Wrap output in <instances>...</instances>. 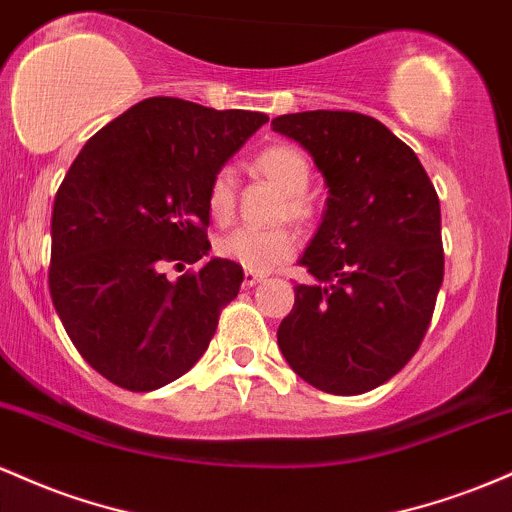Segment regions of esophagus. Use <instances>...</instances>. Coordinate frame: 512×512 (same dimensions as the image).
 I'll list each match as a JSON object with an SVG mask.
<instances>
[{
	"label": "esophagus",
	"mask_w": 512,
	"mask_h": 512,
	"mask_svg": "<svg viewBox=\"0 0 512 512\" xmlns=\"http://www.w3.org/2000/svg\"><path fill=\"white\" fill-rule=\"evenodd\" d=\"M263 280V275L261 273H254V271H246L244 273V285L246 287H254V285H258Z\"/></svg>",
	"instance_id": "obj_1"
}]
</instances>
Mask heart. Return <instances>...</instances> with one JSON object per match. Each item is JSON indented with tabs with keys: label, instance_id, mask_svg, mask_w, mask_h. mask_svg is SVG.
<instances>
[{
	"label": "heart",
	"instance_id": "obj_1",
	"mask_svg": "<svg viewBox=\"0 0 512 512\" xmlns=\"http://www.w3.org/2000/svg\"><path fill=\"white\" fill-rule=\"evenodd\" d=\"M256 169L273 181L280 191L285 193V210L292 220L307 222L312 217V205L304 198L312 169H309L307 157L300 149L290 145H273L263 149L256 157ZM205 205L217 225H227L234 217L237 208V176L225 166L210 179L208 193H205ZM297 249V237L287 227L254 229L239 227L217 239L215 251L225 261L237 263L244 271L263 273L280 266Z\"/></svg>",
	"mask_w": 512,
	"mask_h": 512
}]
</instances>
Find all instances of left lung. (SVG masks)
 Returning a JSON list of instances; mask_svg holds the SVG:
<instances>
[{
    "label": "left lung",
    "instance_id": "1",
    "mask_svg": "<svg viewBox=\"0 0 512 512\" xmlns=\"http://www.w3.org/2000/svg\"><path fill=\"white\" fill-rule=\"evenodd\" d=\"M271 128L312 154L329 188L300 256L314 283L295 287L278 346L321 392H370L409 363L433 317L445 273L438 193L413 149L363 113H287Z\"/></svg>",
    "mask_w": 512,
    "mask_h": 512
}]
</instances>
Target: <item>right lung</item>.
I'll list each match as a JSON object with an SVG mask.
<instances>
[{
    "label": "right lung",
    "mask_w": 512,
    "mask_h": 512,
    "mask_svg": "<svg viewBox=\"0 0 512 512\" xmlns=\"http://www.w3.org/2000/svg\"><path fill=\"white\" fill-rule=\"evenodd\" d=\"M154 96L86 142L53 205L50 295L67 336L106 380L152 392L203 358L244 271L210 254V179L266 123Z\"/></svg>",
    "instance_id": "obj_1"
}]
</instances>
